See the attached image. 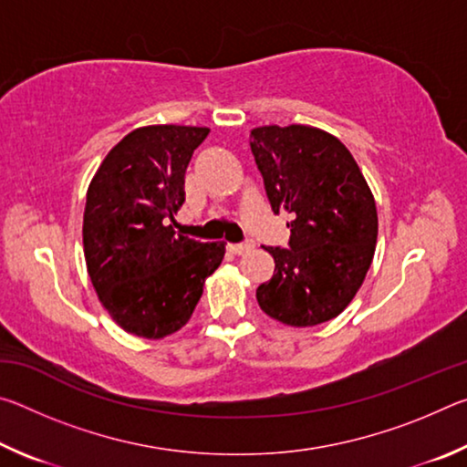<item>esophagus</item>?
<instances>
[{
	"label": "esophagus",
	"instance_id": "obj_1",
	"mask_svg": "<svg viewBox=\"0 0 467 467\" xmlns=\"http://www.w3.org/2000/svg\"><path fill=\"white\" fill-rule=\"evenodd\" d=\"M255 249V243L251 239H247L244 243H236V244H228V251L234 253V255H244V253H249Z\"/></svg>",
	"mask_w": 467,
	"mask_h": 467
}]
</instances>
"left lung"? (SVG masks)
<instances>
[{
  "instance_id": "1",
  "label": "left lung",
  "mask_w": 467,
  "mask_h": 467,
  "mask_svg": "<svg viewBox=\"0 0 467 467\" xmlns=\"http://www.w3.org/2000/svg\"><path fill=\"white\" fill-rule=\"evenodd\" d=\"M249 144L272 210L290 216V249L264 247L275 270L257 303L284 326H319L350 305L373 262L375 197L350 150L327 131L264 125Z\"/></svg>"
}]
</instances>
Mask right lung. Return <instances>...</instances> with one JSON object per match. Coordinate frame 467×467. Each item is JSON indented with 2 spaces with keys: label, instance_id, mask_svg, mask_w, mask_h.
<instances>
[{
  "label": "right lung",
  "instance_id": "right-lung-1",
  "mask_svg": "<svg viewBox=\"0 0 467 467\" xmlns=\"http://www.w3.org/2000/svg\"><path fill=\"white\" fill-rule=\"evenodd\" d=\"M208 128L148 125L128 133L92 177L84 210V257L92 286L117 326L161 339L185 326L224 243L175 234L185 171Z\"/></svg>",
  "mask_w": 467,
  "mask_h": 467
}]
</instances>
